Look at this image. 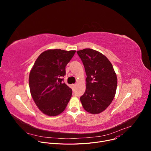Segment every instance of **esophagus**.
Segmentation results:
<instances>
[{"label":"esophagus","instance_id":"1","mask_svg":"<svg viewBox=\"0 0 151 151\" xmlns=\"http://www.w3.org/2000/svg\"><path fill=\"white\" fill-rule=\"evenodd\" d=\"M76 84H72V87H73V88H75V87H76Z\"/></svg>","mask_w":151,"mask_h":151}]
</instances>
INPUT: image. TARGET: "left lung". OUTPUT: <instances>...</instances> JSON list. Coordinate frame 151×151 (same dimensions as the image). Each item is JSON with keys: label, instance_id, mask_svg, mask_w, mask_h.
<instances>
[{"label": "left lung", "instance_id": "1", "mask_svg": "<svg viewBox=\"0 0 151 151\" xmlns=\"http://www.w3.org/2000/svg\"><path fill=\"white\" fill-rule=\"evenodd\" d=\"M85 68L86 90L80 100L92 114L103 112L112 103L117 87V76L112 63L101 52L90 48L77 51Z\"/></svg>", "mask_w": 151, "mask_h": 151}]
</instances>
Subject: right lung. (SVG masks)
Masks as SVG:
<instances>
[{
  "instance_id": "obj_1",
  "label": "right lung",
  "mask_w": 151,
  "mask_h": 151,
  "mask_svg": "<svg viewBox=\"0 0 151 151\" xmlns=\"http://www.w3.org/2000/svg\"><path fill=\"white\" fill-rule=\"evenodd\" d=\"M75 52L47 50L39 55L30 70L31 96L39 109L47 115L55 116L62 113L72 97V89L63 82V77Z\"/></svg>"
}]
</instances>
